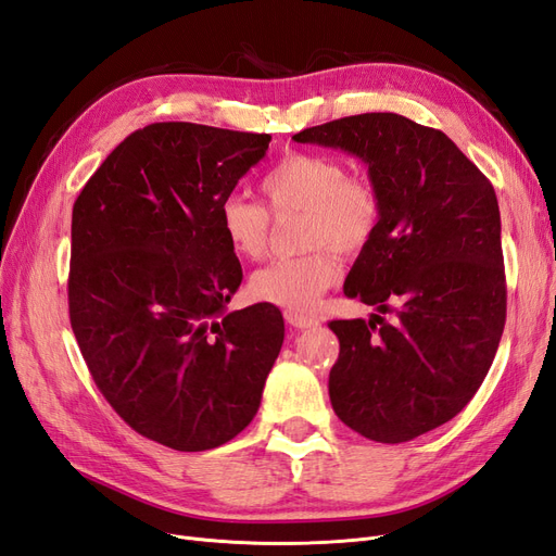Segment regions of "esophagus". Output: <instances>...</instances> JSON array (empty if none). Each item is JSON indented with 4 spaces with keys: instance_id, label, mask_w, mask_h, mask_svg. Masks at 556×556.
<instances>
[{
    "instance_id": "1",
    "label": "esophagus",
    "mask_w": 556,
    "mask_h": 556,
    "mask_svg": "<svg viewBox=\"0 0 556 556\" xmlns=\"http://www.w3.org/2000/svg\"><path fill=\"white\" fill-rule=\"evenodd\" d=\"M285 319L296 329H308V327H315L317 319L313 315H306V313H294V311H285Z\"/></svg>"
}]
</instances>
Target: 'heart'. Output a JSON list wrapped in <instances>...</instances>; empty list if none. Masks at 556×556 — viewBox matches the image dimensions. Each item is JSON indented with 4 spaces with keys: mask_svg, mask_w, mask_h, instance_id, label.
I'll list each match as a JSON object with an SVG mask.
<instances>
[{
    "mask_svg": "<svg viewBox=\"0 0 556 556\" xmlns=\"http://www.w3.org/2000/svg\"><path fill=\"white\" fill-rule=\"evenodd\" d=\"M262 192L276 215L301 213L296 257L276 260L250 278V294L264 304L304 313L317 304L343 274L341 257L359 255L380 227V194L364 178L323 153L296 150L280 157L262 180ZM220 229L227 245L245 260H260L271 239L266 208L231 194L220 204Z\"/></svg>",
    "mask_w": 556,
    "mask_h": 556,
    "instance_id": "heart-1",
    "label": "heart"
}]
</instances>
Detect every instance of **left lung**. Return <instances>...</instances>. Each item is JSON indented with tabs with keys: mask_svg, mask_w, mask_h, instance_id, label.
<instances>
[{
	"mask_svg": "<svg viewBox=\"0 0 556 556\" xmlns=\"http://www.w3.org/2000/svg\"><path fill=\"white\" fill-rule=\"evenodd\" d=\"M292 139L364 160L382 204L343 292L395 319L329 323L341 343L333 413L364 439L413 441L462 413L494 362L506 325L496 192L441 129L396 113L350 115Z\"/></svg>",
	"mask_w": 556,
	"mask_h": 556,
	"instance_id": "8db88e82",
	"label": "left lung"
}]
</instances>
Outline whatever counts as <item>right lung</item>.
<instances>
[{"label": "right lung", "instance_id": "1", "mask_svg": "<svg viewBox=\"0 0 556 556\" xmlns=\"http://www.w3.org/2000/svg\"><path fill=\"white\" fill-rule=\"evenodd\" d=\"M268 134L153 123L117 146L72 213L70 319L111 408L146 439L213 450L255 417L285 323L225 313L243 271L220 204Z\"/></svg>", "mask_w": 556, "mask_h": 556}]
</instances>
